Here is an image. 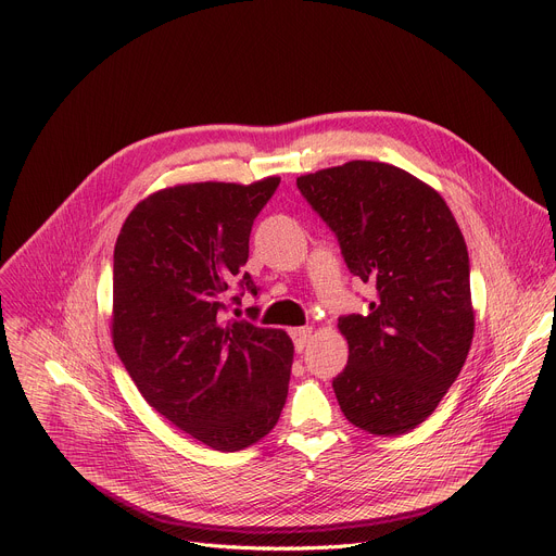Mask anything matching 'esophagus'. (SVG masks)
I'll return each instance as SVG.
<instances>
[{
    "mask_svg": "<svg viewBox=\"0 0 556 556\" xmlns=\"http://www.w3.org/2000/svg\"><path fill=\"white\" fill-rule=\"evenodd\" d=\"M290 337H292V341H294V350H296V352H303L305 345H307V341H309V337H312V328H307V326H303V328H292V330H290Z\"/></svg>",
    "mask_w": 556,
    "mask_h": 556,
    "instance_id": "1",
    "label": "esophagus"
}]
</instances>
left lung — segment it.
I'll list each match as a JSON object with an SVG mask.
<instances>
[{
	"label": "left lung",
	"instance_id": "1",
	"mask_svg": "<svg viewBox=\"0 0 556 556\" xmlns=\"http://www.w3.org/2000/svg\"><path fill=\"white\" fill-rule=\"evenodd\" d=\"M296 187L376 288L365 316L339 319L350 345L332 382L341 412L371 435H403L435 412L472 343L464 235L433 187L387 163L350 161Z\"/></svg>",
	"mask_w": 556,
	"mask_h": 556
}]
</instances>
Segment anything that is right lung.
<instances>
[{"instance_id": "1", "label": "right lung", "mask_w": 556, "mask_h": 556, "mask_svg": "<svg viewBox=\"0 0 556 556\" xmlns=\"http://www.w3.org/2000/svg\"><path fill=\"white\" fill-rule=\"evenodd\" d=\"M277 187L268 176L161 189L131 208L114 247L116 354L149 407L215 451L260 442L288 399L290 337L224 321L237 279L257 294L242 268Z\"/></svg>"}]
</instances>
